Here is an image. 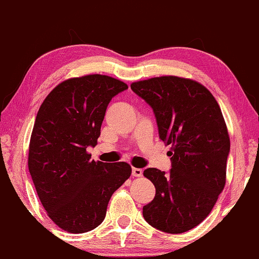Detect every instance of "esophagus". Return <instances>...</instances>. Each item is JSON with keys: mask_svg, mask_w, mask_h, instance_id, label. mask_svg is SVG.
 Wrapping results in <instances>:
<instances>
[{"mask_svg": "<svg viewBox=\"0 0 259 259\" xmlns=\"http://www.w3.org/2000/svg\"><path fill=\"white\" fill-rule=\"evenodd\" d=\"M131 174H133L134 177H141V176H143V170L138 169V167H133Z\"/></svg>", "mask_w": 259, "mask_h": 259, "instance_id": "1", "label": "esophagus"}]
</instances>
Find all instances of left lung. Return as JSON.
<instances>
[{
    "mask_svg": "<svg viewBox=\"0 0 259 259\" xmlns=\"http://www.w3.org/2000/svg\"><path fill=\"white\" fill-rule=\"evenodd\" d=\"M131 90L152 108L159 138L172 145L169 172L144 170L156 195L143 217L163 232L183 234L205 220L224 189L230 138L221 108L205 87L176 76L135 82Z\"/></svg>",
    "mask_w": 259,
    "mask_h": 259,
    "instance_id": "8db88e82",
    "label": "left lung"
}]
</instances>
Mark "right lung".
<instances>
[{
	"mask_svg": "<svg viewBox=\"0 0 259 259\" xmlns=\"http://www.w3.org/2000/svg\"><path fill=\"white\" fill-rule=\"evenodd\" d=\"M128 89L105 75L62 82L43 101L29 144L28 166L39 201L64 231L97 228L111 196L131 175L125 162H95V147L111 98Z\"/></svg>",
	"mask_w": 259,
	"mask_h": 259,
	"instance_id": "right-lung-1",
	"label": "right lung"
}]
</instances>
